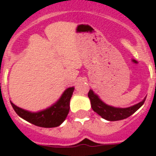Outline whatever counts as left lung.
I'll return each mask as SVG.
<instances>
[{
	"label": "left lung",
	"mask_w": 156,
	"mask_h": 156,
	"mask_svg": "<svg viewBox=\"0 0 156 156\" xmlns=\"http://www.w3.org/2000/svg\"><path fill=\"white\" fill-rule=\"evenodd\" d=\"M88 97L90 100L91 104V108L97 114H99L100 116H102L104 119H106L108 121H120L126 119L129 116H130L132 114H133L139 108L142 107L144 102H145L146 98L143 101L138 103V104H135L129 108H114V107L108 106L104 104L100 100V98L97 95L94 94L92 90H89L88 92Z\"/></svg>",
	"instance_id": "8db88e82"
}]
</instances>
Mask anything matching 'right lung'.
Masks as SVG:
<instances>
[{"label": "right lung", "mask_w": 156, "mask_h": 156, "mask_svg": "<svg viewBox=\"0 0 156 156\" xmlns=\"http://www.w3.org/2000/svg\"><path fill=\"white\" fill-rule=\"evenodd\" d=\"M73 90V87L68 88L54 105L49 108L35 113L26 111L14 105L12 102L10 103L16 113L28 122L40 127L53 128L60 126L66 120L69 111V101Z\"/></svg>", "instance_id": "1"}]
</instances>
